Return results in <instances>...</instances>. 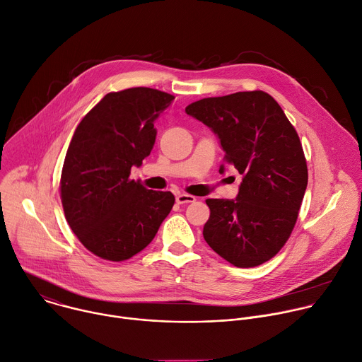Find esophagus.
<instances>
[{"mask_svg":"<svg viewBox=\"0 0 362 362\" xmlns=\"http://www.w3.org/2000/svg\"><path fill=\"white\" fill-rule=\"evenodd\" d=\"M175 201H177V204H189V202L195 201V197L188 195V194H177Z\"/></svg>","mask_w":362,"mask_h":362,"instance_id":"esophagus-1","label":"esophagus"}]
</instances>
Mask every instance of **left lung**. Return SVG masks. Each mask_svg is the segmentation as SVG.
<instances>
[{
  "mask_svg": "<svg viewBox=\"0 0 362 362\" xmlns=\"http://www.w3.org/2000/svg\"><path fill=\"white\" fill-rule=\"evenodd\" d=\"M185 112L218 136L224 163L243 175L235 199H206L204 240L235 267L261 265L284 247L298 218L308 184L300 136L264 91L204 98Z\"/></svg>",
  "mask_w": 362,
  "mask_h": 362,
  "instance_id": "left-lung-1",
  "label": "left lung"
}]
</instances>
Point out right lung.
I'll list each match as a JSON object with an SVG mask.
<instances>
[{"mask_svg": "<svg viewBox=\"0 0 362 362\" xmlns=\"http://www.w3.org/2000/svg\"><path fill=\"white\" fill-rule=\"evenodd\" d=\"M171 94L135 87L107 94L78 124L64 160L61 201L81 244L97 257L124 261L146 248L175 198L129 180L154 147L156 119Z\"/></svg>", "mask_w": 362, "mask_h": 362, "instance_id": "add662e5", "label": "right lung"}]
</instances>
